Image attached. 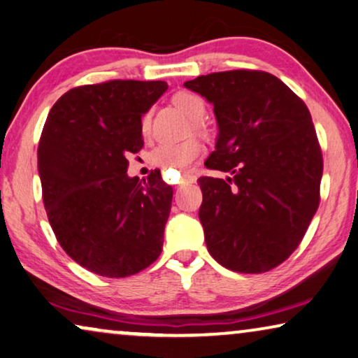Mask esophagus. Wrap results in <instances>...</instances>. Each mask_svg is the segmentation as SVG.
<instances>
[{
	"label": "esophagus",
	"mask_w": 358,
	"mask_h": 358,
	"mask_svg": "<svg viewBox=\"0 0 358 358\" xmlns=\"http://www.w3.org/2000/svg\"><path fill=\"white\" fill-rule=\"evenodd\" d=\"M194 181V177L191 173H183L181 175V178H180V181H178V189L180 188H183L185 185H188V183H193Z\"/></svg>",
	"instance_id": "esophagus-1"
}]
</instances>
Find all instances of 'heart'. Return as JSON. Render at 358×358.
Returning <instances> with one entry per match:
<instances>
[{
	"label": "heart",
	"mask_w": 358,
	"mask_h": 358,
	"mask_svg": "<svg viewBox=\"0 0 358 358\" xmlns=\"http://www.w3.org/2000/svg\"><path fill=\"white\" fill-rule=\"evenodd\" d=\"M173 103L177 108L193 122V128L199 135H207V130L201 124L206 117V103L199 94L191 92H180L173 96ZM151 128V115L146 112L141 119V131L148 135ZM202 152V145L197 138H185L180 141H167L159 145L149 154V162L154 167L164 170V172H188L197 161Z\"/></svg>",
	"instance_id": "heart-1"
}]
</instances>
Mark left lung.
Instances as JSON below:
<instances>
[{
  "mask_svg": "<svg viewBox=\"0 0 358 358\" xmlns=\"http://www.w3.org/2000/svg\"><path fill=\"white\" fill-rule=\"evenodd\" d=\"M185 87L213 104L218 136L197 180L207 249L239 273H264L301 244L320 204L322 149L307 106L262 71L201 76Z\"/></svg>",
  "mask_w": 358,
  "mask_h": 358,
  "instance_id": "left-lung-1",
  "label": "left lung"
}]
</instances>
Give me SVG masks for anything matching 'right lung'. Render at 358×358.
Wrapping results in <instances>:
<instances>
[{
    "instance_id": "obj_1",
    "label": "right lung",
    "mask_w": 358,
    "mask_h": 358,
    "mask_svg": "<svg viewBox=\"0 0 358 358\" xmlns=\"http://www.w3.org/2000/svg\"><path fill=\"white\" fill-rule=\"evenodd\" d=\"M161 80H109L64 93L38 145L43 204L61 248L108 278L145 270L162 250L172 186L161 170L127 175L145 145L141 117L165 93Z\"/></svg>"
}]
</instances>
